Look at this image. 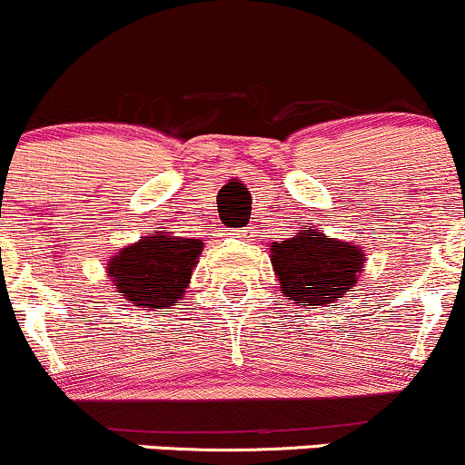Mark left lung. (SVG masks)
<instances>
[{"mask_svg":"<svg viewBox=\"0 0 465 465\" xmlns=\"http://www.w3.org/2000/svg\"><path fill=\"white\" fill-rule=\"evenodd\" d=\"M271 264L280 288L295 306H328L359 284L365 251L359 244L325 236L303 225L292 238L271 244Z\"/></svg>","mask_w":465,"mask_h":465,"instance_id":"left-lung-1","label":"left lung"}]
</instances>
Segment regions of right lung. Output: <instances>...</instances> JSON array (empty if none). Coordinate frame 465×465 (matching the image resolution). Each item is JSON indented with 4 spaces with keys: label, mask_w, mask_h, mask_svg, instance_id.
Here are the masks:
<instances>
[{
    "label": "right lung",
    "mask_w": 465,
    "mask_h": 465,
    "mask_svg": "<svg viewBox=\"0 0 465 465\" xmlns=\"http://www.w3.org/2000/svg\"><path fill=\"white\" fill-rule=\"evenodd\" d=\"M203 247L199 238L174 236L168 229L153 232L117 249L106 262V275L122 300L142 311H165L183 300Z\"/></svg>",
    "instance_id": "1"
}]
</instances>
